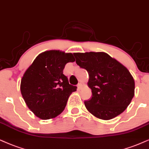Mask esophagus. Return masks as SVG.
Returning <instances> with one entry per match:
<instances>
[{
	"mask_svg": "<svg viewBox=\"0 0 149 149\" xmlns=\"http://www.w3.org/2000/svg\"><path fill=\"white\" fill-rule=\"evenodd\" d=\"M82 86H83V85H82V84L81 83H79L78 84V90H81L82 88Z\"/></svg>",
	"mask_w": 149,
	"mask_h": 149,
	"instance_id": "obj_1",
	"label": "esophagus"
}]
</instances>
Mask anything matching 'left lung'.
Segmentation results:
<instances>
[{
    "label": "left lung",
    "instance_id": "8db88e82",
    "mask_svg": "<svg viewBox=\"0 0 149 149\" xmlns=\"http://www.w3.org/2000/svg\"><path fill=\"white\" fill-rule=\"evenodd\" d=\"M77 65L88 73L92 97L86 108L99 119L109 120L121 114L132 100L135 81L127 67L104 52L74 53Z\"/></svg>",
    "mask_w": 149,
    "mask_h": 149
}]
</instances>
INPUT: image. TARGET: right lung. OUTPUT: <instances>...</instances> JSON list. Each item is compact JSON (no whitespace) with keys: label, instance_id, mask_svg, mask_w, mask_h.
<instances>
[{"label":"right lung","instance_id":"obj_1","mask_svg":"<svg viewBox=\"0 0 149 149\" xmlns=\"http://www.w3.org/2000/svg\"><path fill=\"white\" fill-rule=\"evenodd\" d=\"M74 61L71 53L46 51L39 54L25 71L20 91L26 104L38 118L52 119L64 111L77 86L69 84L63 69L66 64Z\"/></svg>","mask_w":149,"mask_h":149}]
</instances>
